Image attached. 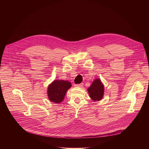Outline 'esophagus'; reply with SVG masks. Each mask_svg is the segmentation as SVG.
Segmentation results:
<instances>
[{"mask_svg": "<svg viewBox=\"0 0 149 149\" xmlns=\"http://www.w3.org/2000/svg\"><path fill=\"white\" fill-rule=\"evenodd\" d=\"M83 86V84L81 83V84H75L74 86L76 87H82Z\"/></svg>", "mask_w": 149, "mask_h": 149, "instance_id": "34e87169", "label": "esophagus"}]
</instances>
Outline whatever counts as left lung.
Instances as JSON below:
<instances>
[{
  "mask_svg": "<svg viewBox=\"0 0 149 149\" xmlns=\"http://www.w3.org/2000/svg\"><path fill=\"white\" fill-rule=\"evenodd\" d=\"M87 90L89 97L93 101H99L103 97L104 87L99 79L95 80Z\"/></svg>",
  "mask_w": 149,
  "mask_h": 149,
  "instance_id": "left-lung-1",
  "label": "left lung"
}]
</instances>
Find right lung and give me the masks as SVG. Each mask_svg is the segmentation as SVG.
I'll list each match as a JSON object with an SVG mask.
<instances>
[{"mask_svg":"<svg viewBox=\"0 0 149 149\" xmlns=\"http://www.w3.org/2000/svg\"><path fill=\"white\" fill-rule=\"evenodd\" d=\"M72 86L68 81L54 80L47 88V96L49 99L55 103H60L64 100L68 89Z\"/></svg>","mask_w":149,"mask_h":149,"instance_id":"right-lung-1","label":"right lung"}]
</instances>
